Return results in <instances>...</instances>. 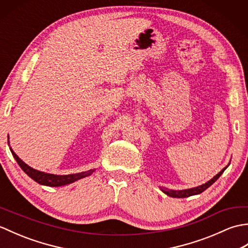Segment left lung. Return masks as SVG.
I'll return each mask as SVG.
<instances>
[{
	"instance_id": "1",
	"label": "left lung",
	"mask_w": 248,
	"mask_h": 248,
	"mask_svg": "<svg viewBox=\"0 0 248 248\" xmlns=\"http://www.w3.org/2000/svg\"><path fill=\"white\" fill-rule=\"evenodd\" d=\"M227 168V166H226L224 170H220L217 176H215L214 178H212L211 180L208 181L207 183L202 184V186H197V187H193V188H188V189H182V191H173V189H170V188H162L161 189L163 192H164L166 195H168V196L170 197H175V198H186V197H189V196H193V195H197V194H200L202 193L203 191H205L209 186H211L212 184L217 180V179L222 176V173L224 172V170Z\"/></svg>"
}]
</instances>
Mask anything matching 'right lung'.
Segmentation results:
<instances>
[{"mask_svg":"<svg viewBox=\"0 0 248 248\" xmlns=\"http://www.w3.org/2000/svg\"><path fill=\"white\" fill-rule=\"evenodd\" d=\"M10 151H12L15 160L17 161L19 166L21 167V170H22L30 178L33 179L34 181H36L39 184H44V186H65V184L72 183V182L78 180V179H82L84 177L92 175V173L93 172V170H91L87 171L72 173V175H65V176H57V175H52V173H46L43 171L36 170H34V168H31L29 165H26L25 163L21 160L20 157L16 155L12 149H10Z\"/></svg>","mask_w":248,"mask_h":248,"instance_id":"obj_1","label":"right lung"}]
</instances>
